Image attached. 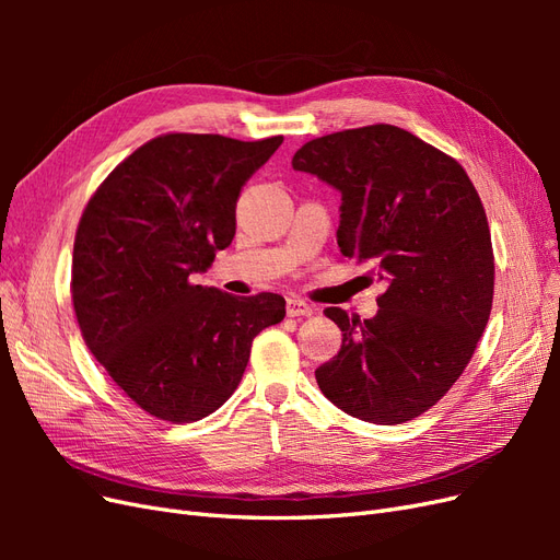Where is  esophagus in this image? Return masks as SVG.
Instances as JSON below:
<instances>
[{
	"label": "esophagus",
	"mask_w": 560,
	"mask_h": 560,
	"mask_svg": "<svg viewBox=\"0 0 560 560\" xmlns=\"http://www.w3.org/2000/svg\"><path fill=\"white\" fill-rule=\"evenodd\" d=\"M315 311L311 303L301 299H287V315L290 317H311Z\"/></svg>",
	"instance_id": "obj_1"
}]
</instances>
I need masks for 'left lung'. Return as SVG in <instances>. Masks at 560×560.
<instances>
[{
	"label": "left lung",
	"instance_id": "8db88e82",
	"mask_svg": "<svg viewBox=\"0 0 560 560\" xmlns=\"http://www.w3.org/2000/svg\"><path fill=\"white\" fill-rule=\"evenodd\" d=\"M292 167L341 194L336 243L385 282L374 317L325 311L343 343L315 369L322 395L376 425L425 413L460 378L493 306L477 189L460 163L387 124L311 140Z\"/></svg>",
	"mask_w": 560,
	"mask_h": 560
}]
</instances>
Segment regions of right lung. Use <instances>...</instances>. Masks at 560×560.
I'll use <instances>...</instances> for the list:
<instances>
[{"instance_id": "add662e5", "label": "right lung", "mask_w": 560, "mask_h": 560, "mask_svg": "<svg viewBox=\"0 0 560 560\" xmlns=\"http://www.w3.org/2000/svg\"><path fill=\"white\" fill-rule=\"evenodd\" d=\"M280 144V135H161L116 165L81 214L72 301L83 341L151 416L191 422L217 411L254 336L284 317L278 294L191 282L231 245L243 186Z\"/></svg>"}]
</instances>
